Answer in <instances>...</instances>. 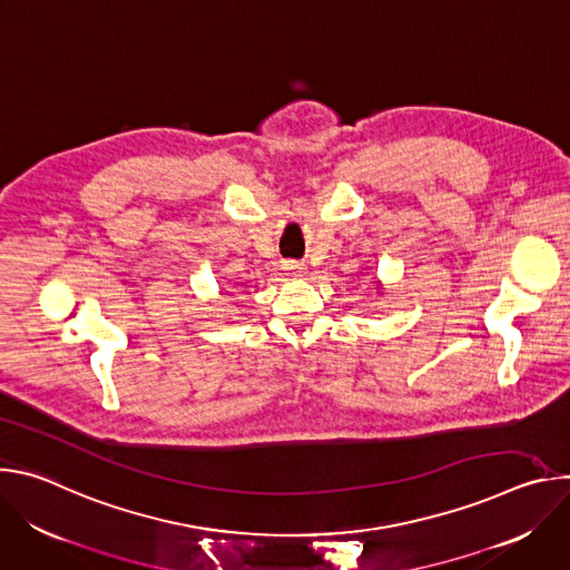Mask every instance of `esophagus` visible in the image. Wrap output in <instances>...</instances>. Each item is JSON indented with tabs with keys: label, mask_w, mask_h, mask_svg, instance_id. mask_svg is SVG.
<instances>
[{
	"label": "esophagus",
	"mask_w": 570,
	"mask_h": 570,
	"mask_svg": "<svg viewBox=\"0 0 570 570\" xmlns=\"http://www.w3.org/2000/svg\"><path fill=\"white\" fill-rule=\"evenodd\" d=\"M284 268L291 273V275H302L306 268H304V264H299V262H286L284 264Z\"/></svg>",
	"instance_id": "obj_1"
}]
</instances>
